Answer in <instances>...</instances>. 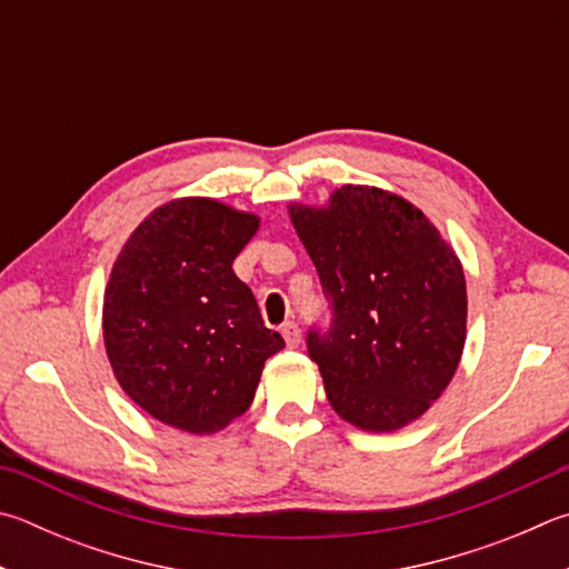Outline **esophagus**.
<instances>
[{
  "label": "esophagus",
  "instance_id": "esophagus-1",
  "mask_svg": "<svg viewBox=\"0 0 569 569\" xmlns=\"http://www.w3.org/2000/svg\"><path fill=\"white\" fill-rule=\"evenodd\" d=\"M281 333H283V338H286V346H288V348H298V343H301V330H298L296 323H286V326L281 328Z\"/></svg>",
  "mask_w": 569,
  "mask_h": 569
}]
</instances>
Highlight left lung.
<instances>
[{
	"instance_id": "1",
	"label": "left lung",
	"mask_w": 569,
	"mask_h": 569,
	"mask_svg": "<svg viewBox=\"0 0 569 569\" xmlns=\"http://www.w3.org/2000/svg\"><path fill=\"white\" fill-rule=\"evenodd\" d=\"M288 216L333 320L308 333L328 402L366 432L410 426L456 376L468 333L458 253L426 213L378 186L346 183Z\"/></svg>"
}]
</instances>
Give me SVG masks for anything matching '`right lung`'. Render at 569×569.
<instances>
[{
	"label": "right lung",
	"instance_id": "add662e5",
	"mask_svg": "<svg viewBox=\"0 0 569 569\" xmlns=\"http://www.w3.org/2000/svg\"><path fill=\"white\" fill-rule=\"evenodd\" d=\"M261 219L209 196L153 209L111 266L101 328L123 392L191 436L251 408L263 363L286 343L263 326L236 256Z\"/></svg>",
	"mask_w": 569,
	"mask_h": 569
}]
</instances>
